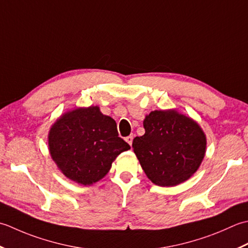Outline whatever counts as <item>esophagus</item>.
Returning <instances> with one entry per match:
<instances>
[{
    "mask_svg": "<svg viewBox=\"0 0 248 248\" xmlns=\"http://www.w3.org/2000/svg\"><path fill=\"white\" fill-rule=\"evenodd\" d=\"M133 139H134V137L130 135V136H127V137L125 138V141H126V142H127L129 145H131V144H133Z\"/></svg>",
    "mask_w": 248,
    "mask_h": 248,
    "instance_id": "1",
    "label": "esophagus"
}]
</instances>
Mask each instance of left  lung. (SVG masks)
<instances>
[{"label": "left lung", "mask_w": 248, "mask_h": 248, "mask_svg": "<svg viewBox=\"0 0 248 248\" xmlns=\"http://www.w3.org/2000/svg\"><path fill=\"white\" fill-rule=\"evenodd\" d=\"M145 133L133 141L144 173L158 186H176L193 176L205 155L206 137L200 125L175 109L145 115Z\"/></svg>", "instance_id": "1"}]
</instances>
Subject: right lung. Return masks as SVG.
I'll return each instance as SVG.
<instances>
[{
  "instance_id": "add662e5",
  "label": "right lung",
  "mask_w": 248,
  "mask_h": 248,
  "mask_svg": "<svg viewBox=\"0 0 248 248\" xmlns=\"http://www.w3.org/2000/svg\"><path fill=\"white\" fill-rule=\"evenodd\" d=\"M50 156L67 179L92 185L105 178L128 143L119 137L115 121L98 106L68 110L55 121L48 134Z\"/></svg>"
}]
</instances>
